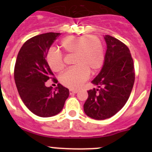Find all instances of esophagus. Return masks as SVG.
<instances>
[{
	"label": "esophagus",
	"mask_w": 152,
	"mask_h": 152,
	"mask_svg": "<svg viewBox=\"0 0 152 152\" xmlns=\"http://www.w3.org/2000/svg\"><path fill=\"white\" fill-rule=\"evenodd\" d=\"M77 92H78V91H75V90H70V91H69L70 95H72V94H77Z\"/></svg>",
	"instance_id": "34e87169"
}]
</instances>
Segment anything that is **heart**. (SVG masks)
I'll use <instances>...</instances> for the list:
<instances>
[{
    "label": "heart",
    "instance_id": "obj_1",
    "mask_svg": "<svg viewBox=\"0 0 152 152\" xmlns=\"http://www.w3.org/2000/svg\"><path fill=\"white\" fill-rule=\"evenodd\" d=\"M64 54H73L74 67L60 76L61 84L71 89H77L87 80L89 73L94 75L103 65L104 55L100 39L92 35L86 36H69L64 38L59 45ZM46 61L54 72L64 68L61 56L51 51L46 56Z\"/></svg>",
    "mask_w": 152,
    "mask_h": 152
}]
</instances>
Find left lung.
Returning <instances> with one entry per match:
<instances>
[{"label":"left lung","instance_id":"8db88e82","mask_svg":"<svg viewBox=\"0 0 152 152\" xmlns=\"http://www.w3.org/2000/svg\"><path fill=\"white\" fill-rule=\"evenodd\" d=\"M107 51L100 73L91 81L97 88L88 91L86 115L97 120L119 112L130 96L135 81L133 60L129 48L113 36H104Z\"/></svg>","mask_w":152,"mask_h":152}]
</instances>
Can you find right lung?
Masks as SVG:
<instances>
[{
	"mask_svg": "<svg viewBox=\"0 0 152 152\" xmlns=\"http://www.w3.org/2000/svg\"><path fill=\"white\" fill-rule=\"evenodd\" d=\"M59 35L47 33L29 39L21 47L16 61L14 80L19 94L29 110L40 117L59 113L69 96V90L61 84L55 89L45 84L53 75L45 58Z\"/></svg>",
	"mask_w": 152,
	"mask_h": 152,
	"instance_id": "add662e5",
	"label": "right lung"
}]
</instances>
